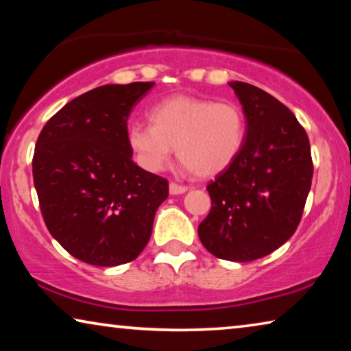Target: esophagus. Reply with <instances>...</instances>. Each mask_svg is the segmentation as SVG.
I'll return each mask as SVG.
<instances>
[{
  "mask_svg": "<svg viewBox=\"0 0 351 351\" xmlns=\"http://www.w3.org/2000/svg\"><path fill=\"white\" fill-rule=\"evenodd\" d=\"M169 190H170V195H181V193H186L189 189L186 186H181V184L170 182Z\"/></svg>",
  "mask_w": 351,
  "mask_h": 351,
  "instance_id": "obj_1",
  "label": "esophagus"
}]
</instances>
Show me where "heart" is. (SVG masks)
<instances>
[{
    "instance_id": "obj_1",
    "label": "heart",
    "mask_w": 351,
    "mask_h": 351,
    "mask_svg": "<svg viewBox=\"0 0 351 351\" xmlns=\"http://www.w3.org/2000/svg\"><path fill=\"white\" fill-rule=\"evenodd\" d=\"M150 123L132 122L127 144L148 171H161L171 154L201 178L221 173L239 156L246 141V119L235 102L178 94L153 105Z\"/></svg>"
}]
</instances>
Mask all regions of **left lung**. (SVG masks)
Segmentation results:
<instances>
[{"label":"left lung","mask_w":351,"mask_h":351,"mask_svg":"<svg viewBox=\"0 0 351 351\" xmlns=\"http://www.w3.org/2000/svg\"><path fill=\"white\" fill-rule=\"evenodd\" d=\"M246 117V141L235 161L209 182L212 209L198 226L218 258L252 261L295 232L311 189V148L293 111L245 82H229Z\"/></svg>","instance_id":"1"}]
</instances>
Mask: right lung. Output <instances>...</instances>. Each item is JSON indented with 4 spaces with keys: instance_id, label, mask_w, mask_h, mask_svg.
<instances>
[{
    "instance_id": "add662e5",
    "label": "right lung",
    "mask_w": 351,
    "mask_h": 351,
    "mask_svg": "<svg viewBox=\"0 0 351 351\" xmlns=\"http://www.w3.org/2000/svg\"><path fill=\"white\" fill-rule=\"evenodd\" d=\"M154 82L104 85L56 112L35 145L34 186L51 235L94 266L144 251L169 182L133 162L127 121Z\"/></svg>"
}]
</instances>
